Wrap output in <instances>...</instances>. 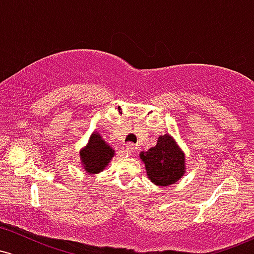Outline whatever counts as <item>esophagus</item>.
Here are the masks:
<instances>
[{"label": "esophagus", "instance_id": "34e87169", "mask_svg": "<svg viewBox=\"0 0 254 254\" xmlns=\"http://www.w3.org/2000/svg\"><path fill=\"white\" fill-rule=\"evenodd\" d=\"M136 149V145L133 143H127L125 144V150H127V155H131Z\"/></svg>", "mask_w": 254, "mask_h": 254}]
</instances>
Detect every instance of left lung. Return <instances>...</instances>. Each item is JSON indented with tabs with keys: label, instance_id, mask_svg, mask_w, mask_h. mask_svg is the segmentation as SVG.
<instances>
[{
	"label": "left lung",
	"instance_id": "obj_1",
	"mask_svg": "<svg viewBox=\"0 0 254 254\" xmlns=\"http://www.w3.org/2000/svg\"><path fill=\"white\" fill-rule=\"evenodd\" d=\"M147 176L157 186H168L179 182L185 173V154L168 133L159 136L155 147L142 151Z\"/></svg>",
	"mask_w": 254,
	"mask_h": 254
}]
</instances>
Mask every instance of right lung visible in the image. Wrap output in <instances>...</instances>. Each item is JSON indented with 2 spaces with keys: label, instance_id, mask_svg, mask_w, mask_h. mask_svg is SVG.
Returning a JSON list of instances; mask_svg holds the SVG:
<instances>
[{
  "label": "right lung",
  "instance_id": "obj_1",
  "mask_svg": "<svg viewBox=\"0 0 254 254\" xmlns=\"http://www.w3.org/2000/svg\"><path fill=\"white\" fill-rule=\"evenodd\" d=\"M113 156L115 150L104 141L99 132H93L86 147L80 150L81 164L83 170L89 174H97L104 171Z\"/></svg>",
  "mask_w": 254,
  "mask_h": 254
}]
</instances>
